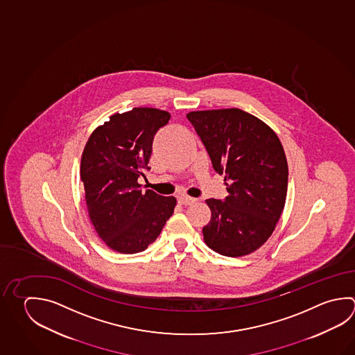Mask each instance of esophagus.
Here are the masks:
<instances>
[{
    "label": "esophagus",
    "mask_w": 355,
    "mask_h": 355,
    "mask_svg": "<svg viewBox=\"0 0 355 355\" xmlns=\"http://www.w3.org/2000/svg\"><path fill=\"white\" fill-rule=\"evenodd\" d=\"M195 201H196V199L190 198V196H185V195H181V196H179V199H178V202L180 205H190V204H193Z\"/></svg>",
    "instance_id": "34e87169"
}]
</instances>
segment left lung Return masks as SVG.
<instances>
[{
	"label": "left lung",
	"mask_w": 355,
	"mask_h": 355,
	"mask_svg": "<svg viewBox=\"0 0 355 355\" xmlns=\"http://www.w3.org/2000/svg\"><path fill=\"white\" fill-rule=\"evenodd\" d=\"M227 196L207 199L211 220L202 227L210 249L230 258L255 252L275 229L288 190V162L272 130L240 109L193 111L187 115Z\"/></svg>",
	"instance_id": "obj_1"
}]
</instances>
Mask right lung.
<instances>
[{"instance_id":"right-lung-1","label":"right lung","mask_w":355,"mask_h":355,"mask_svg":"<svg viewBox=\"0 0 355 355\" xmlns=\"http://www.w3.org/2000/svg\"><path fill=\"white\" fill-rule=\"evenodd\" d=\"M170 114L134 107L110 116L91 134L81 157V180L91 224L98 238L121 254L144 252L174 213V196L142 193L153 140Z\"/></svg>"}]
</instances>
